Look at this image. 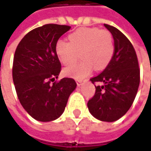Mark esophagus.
<instances>
[{"label":"esophagus","instance_id":"34e87169","mask_svg":"<svg viewBox=\"0 0 151 151\" xmlns=\"http://www.w3.org/2000/svg\"><path fill=\"white\" fill-rule=\"evenodd\" d=\"M76 83H77V86H81L82 85V81H78V80H77V81H76Z\"/></svg>","mask_w":151,"mask_h":151}]
</instances>
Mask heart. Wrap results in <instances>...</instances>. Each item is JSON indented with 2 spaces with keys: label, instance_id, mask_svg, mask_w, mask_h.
I'll return each instance as SVG.
<instances>
[{
  "label": "heart",
  "instance_id": "obj_1",
  "mask_svg": "<svg viewBox=\"0 0 151 151\" xmlns=\"http://www.w3.org/2000/svg\"><path fill=\"white\" fill-rule=\"evenodd\" d=\"M69 42L59 40L55 44V53L65 66L77 60L79 54L82 61L67 67L64 74L72 78L81 80L93 70L104 69L110 63L114 52L112 35L105 30L96 27H81L68 36Z\"/></svg>",
  "mask_w": 151,
  "mask_h": 151
}]
</instances>
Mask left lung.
I'll return each instance as SVG.
<instances>
[{
    "mask_svg": "<svg viewBox=\"0 0 151 151\" xmlns=\"http://www.w3.org/2000/svg\"><path fill=\"white\" fill-rule=\"evenodd\" d=\"M113 35L114 53L105 70L90 80L96 84L94 96L87 102L91 114L98 120L114 122L129 111L139 85L136 53L130 41L113 26L104 24Z\"/></svg>",
    "mask_w": 151,
    "mask_h": 151,
    "instance_id": "8db88e82",
    "label": "left lung"
}]
</instances>
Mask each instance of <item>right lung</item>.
I'll return each mask as SVG.
<instances>
[{
	"instance_id": "add662e5",
	"label": "right lung",
	"mask_w": 151,
	"mask_h": 151,
	"mask_svg": "<svg viewBox=\"0 0 151 151\" xmlns=\"http://www.w3.org/2000/svg\"><path fill=\"white\" fill-rule=\"evenodd\" d=\"M70 29L58 24L37 27L27 33L15 51L12 78L17 97L27 113L40 122L60 118L76 87L71 78L51 84L61 70L55 44Z\"/></svg>"
}]
</instances>
